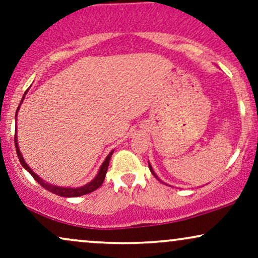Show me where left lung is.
<instances>
[{
  "mask_svg": "<svg viewBox=\"0 0 258 258\" xmlns=\"http://www.w3.org/2000/svg\"><path fill=\"white\" fill-rule=\"evenodd\" d=\"M149 168H150V171H152V173L154 174V176H155L156 177V178H158V176H156V174H155V172H154V171H153V167L152 166H150V164H149ZM159 179V178H158ZM160 180V179H159Z\"/></svg>",
  "mask_w": 258,
  "mask_h": 258,
  "instance_id": "left-lung-1",
  "label": "left lung"
}]
</instances>
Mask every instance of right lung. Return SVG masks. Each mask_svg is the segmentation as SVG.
<instances>
[{
	"mask_svg": "<svg viewBox=\"0 0 258 258\" xmlns=\"http://www.w3.org/2000/svg\"><path fill=\"white\" fill-rule=\"evenodd\" d=\"M28 92V91H26ZM25 92V93H26ZM25 97V94H24ZM24 97H23L22 102H20V104L23 103V100H24ZM20 104L18 106L17 109V114H18V110H19L20 108ZM17 116V115H16ZM14 144H16V150H17V155L18 158H19V161L20 164H22V166L25 168L26 171H28L29 173L31 174L32 177H34L35 180L40 185H42L44 189H47L48 191H51L53 194H57L59 197H64V198H76V197H81V195H85V194H90L92 191H94L96 189H98L100 185L103 184V182H104V178H105V174H106V171H108V166H109V161H110V158L112 155V153H114V150L112 152L109 153V155L106 156L104 162L102 164V166H100L98 173H97V176L94 177L93 180H91L90 183H87V184L80 186V188H64V186H57V185H53V184H49V183L44 182L43 179H41L40 177L37 176L36 173L34 172V171L31 170L30 167L28 166V164L24 161V158H23L22 153H20L19 150V147H18V142H17V131H16V135H14Z\"/></svg>",
	"mask_w": 258,
	"mask_h": 258,
	"instance_id": "obj_1",
	"label": "right lung"
}]
</instances>
